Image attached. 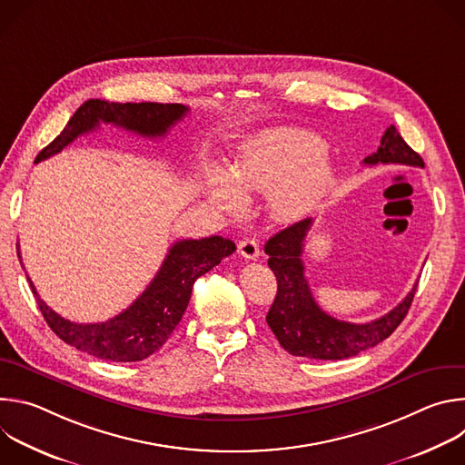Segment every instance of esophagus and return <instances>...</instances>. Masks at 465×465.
I'll return each mask as SVG.
<instances>
[{
    "label": "esophagus",
    "instance_id": "1",
    "mask_svg": "<svg viewBox=\"0 0 465 465\" xmlns=\"http://www.w3.org/2000/svg\"><path fill=\"white\" fill-rule=\"evenodd\" d=\"M239 253L244 257V259H248V261H252V259H257L259 257V242L253 239V237H244L242 241H239Z\"/></svg>",
    "mask_w": 465,
    "mask_h": 465
}]
</instances>
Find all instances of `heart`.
<instances>
[{"mask_svg": "<svg viewBox=\"0 0 465 465\" xmlns=\"http://www.w3.org/2000/svg\"><path fill=\"white\" fill-rule=\"evenodd\" d=\"M333 182L323 142L300 128L261 132L239 149L232 173L221 165L206 169V189L213 204L241 212L244 193H269L276 217L292 221L307 213Z\"/></svg>", "mask_w": 465, "mask_h": 465, "instance_id": "1", "label": "heart"}]
</instances>
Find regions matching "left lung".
<instances>
[{"label":"left lung","mask_w":465,"mask_h":465,"mask_svg":"<svg viewBox=\"0 0 465 465\" xmlns=\"http://www.w3.org/2000/svg\"><path fill=\"white\" fill-rule=\"evenodd\" d=\"M366 165L403 163L423 167L421 156L412 151L400 132L390 124L381 138L377 153L364 158ZM312 226V219H303L264 244L269 253V267L278 280V294L267 314V323L291 355L341 361L366 351L388 339L407 316L418 283L407 298L384 316L368 323H350L323 312L312 298L302 261L303 241Z\"/></svg>","instance_id":"obj_1"}]
</instances>
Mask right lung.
Returning a JSON list of instances; mask_svg holds the SVG:
<instances>
[{"instance_id":"right-lung-1","label":"right lung","mask_w":465,"mask_h":465,"mask_svg":"<svg viewBox=\"0 0 465 465\" xmlns=\"http://www.w3.org/2000/svg\"><path fill=\"white\" fill-rule=\"evenodd\" d=\"M187 112L189 108L183 104H123L90 99L77 108L60 134L40 151L36 162L60 153L79 136L95 130L99 123H112L143 138H162ZM233 252L235 242L221 235L176 241L143 294L117 316L99 323H77L62 318L27 280L47 325L58 339L103 361L136 362L151 357L167 342L185 312L193 283Z\"/></svg>"}]
</instances>
